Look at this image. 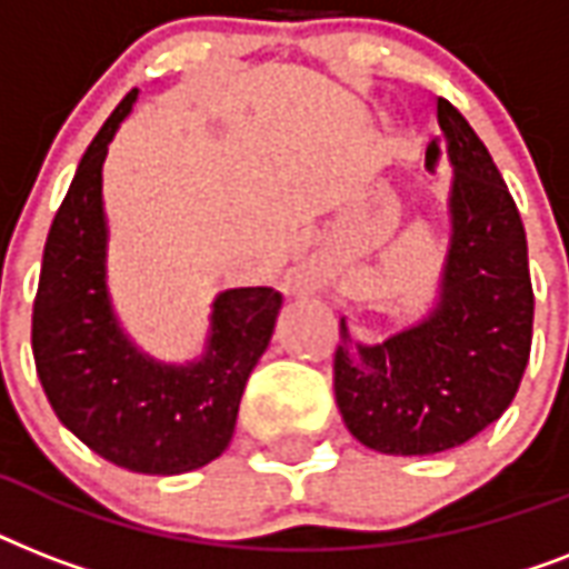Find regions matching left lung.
<instances>
[{"label":"left lung","mask_w":569,"mask_h":569,"mask_svg":"<svg viewBox=\"0 0 569 569\" xmlns=\"http://www.w3.org/2000/svg\"><path fill=\"white\" fill-rule=\"evenodd\" d=\"M451 239L440 301L378 346L339 321L333 392L357 440L383 455H437L496 422L520 389L531 351L529 244L487 147L449 100H437Z\"/></svg>","instance_id":"obj_1"}]
</instances>
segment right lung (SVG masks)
<instances>
[{
  "instance_id": "add662e5",
  "label": "right lung",
  "mask_w": 569,
  "mask_h": 569,
  "mask_svg": "<svg viewBox=\"0 0 569 569\" xmlns=\"http://www.w3.org/2000/svg\"><path fill=\"white\" fill-rule=\"evenodd\" d=\"M136 100L129 91L102 123L49 227L31 351L49 405L88 449L129 472L180 476L230 446L283 298L268 286L218 295L206 355L186 366L159 363L120 330L106 286L102 162Z\"/></svg>"
}]
</instances>
